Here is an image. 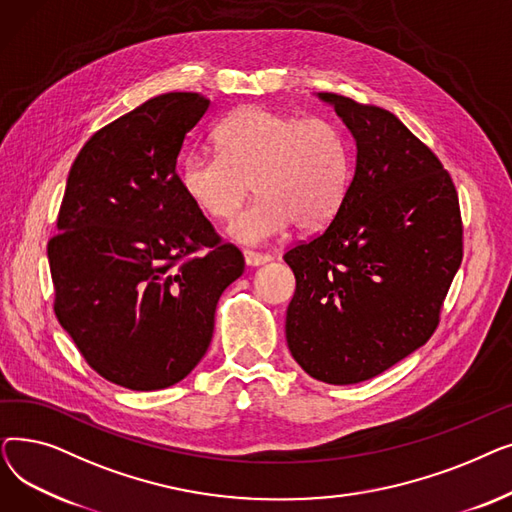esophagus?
<instances>
[{
    "instance_id": "34e87169",
    "label": "esophagus",
    "mask_w": 512,
    "mask_h": 512,
    "mask_svg": "<svg viewBox=\"0 0 512 512\" xmlns=\"http://www.w3.org/2000/svg\"><path fill=\"white\" fill-rule=\"evenodd\" d=\"M242 255H245V261H247V265H251V267H257V265H265V263H270L272 261V257L270 255H265V253H257V251H242Z\"/></svg>"
}]
</instances>
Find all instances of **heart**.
<instances>
[{
	"label": "heart",
	"mask_w": 512,
	"mask_h": 512,
	"mask_svg": "<svg viewBox=\"0 0 512 512\" xmlns=\"http://www.w3.org/2000/svg\"><path fill=\"white\" fill-rule=\"evenodd\" d=\"M220 155L188 153L180 186L197 209L230 220L255 191L261 199L230 226L232 238L257 245L288 226L324 228L340 209L351 182V149L326 118H294L249 105L213 130Z\"/></svg>",
	"instance_id": "b5f03b06"
}]
</instances>
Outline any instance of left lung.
I'll return each mask as SVG.
<instances>
[{"label": "left lung", "instance_id": "1", "mask_svg": "<svg viewBox=\"0 0 512 512\" xmlns=\"http://www.w3.org/2000/svg\"><path fill=\"white\" fill-rule=\"evenodd\" d=\"M357 145L334 220L284 255L297 278L290 353L311 378L359 384L409 357L438 328L463 259L459 195L440 159L394 114L336 93Z\"/></svg>", "mask_w": 512, "mask_h": 512}]
</instances>
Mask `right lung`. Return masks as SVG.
Segmentation results:
<instances>
[{
	"mask_svg": "<svg viewBox=\"0 0 512 512\" xmlns=\"http://www.w3.org/2000/svg\"><path fill=\"white\" fill-rule=\"evenodd\" d=\"M207 110L199 93H164L97 130L47 245L60 326L101 378L128 390L168 388L197 367L215 305L245 272L176 174Z\"/></svg>",
	"mask_w": 512,
	"mask_h": 512,
	"instance_id": "1",
	"label": "right lung"
}]
</instances>
